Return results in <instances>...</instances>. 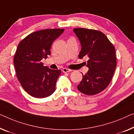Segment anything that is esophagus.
<instances>
[{
    "label": "esophagus",
    "mask_w": 134,
    "mask_h": 134,
    "mask_svg": "<svg viewBox=\"0 0 134 134\" xmlns=\"http://www.w3.org/2000/svg\"><path fill=\"white\" fill-rule=\"evenodd\" d=\"M71 71V70H70L69 69H67V68H64L63 69V71L64 73H67V72H70Z\"/></svg>",
    "instance_id": "obj_1"
}]
</instances>
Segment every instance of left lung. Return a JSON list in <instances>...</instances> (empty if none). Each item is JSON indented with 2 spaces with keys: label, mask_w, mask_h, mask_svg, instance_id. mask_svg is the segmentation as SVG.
<instances>
[{
  "label": "left lung",
  "mask_w": 134,
  "mask_h": 134,
  "mask_svg": "<svg viewBox=\"0 0 134 134\" xmlns=\"http://www.w3.org/2000/svg\"><path fill=\"white\" fill-rule=\"evenodd\" d=\"M74 32L81 44L79 59L89 58L88 72L83 75L77 89L85 94L92 96L107 88L113 78L117 61L115 47L104 34L94 29L75 28Z\"/></svg>",
  "instance_id": "obj_1"
}]
</instances>
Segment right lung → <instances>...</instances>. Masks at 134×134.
Masks as SVG:
<instances>
[{"mask_svg": "<svg viewBox=\"0 0 134 134\" xmlns=\"http://www.w3.org/2000/svg\"><path fill=\"white\" fill-rule=\"evenodd\" d=\"M64 29L34 32L20 42L14 58L17 79L31 96L44 98L55 91L61 71L44 66L41 61L51 55L52 44L63 33Z\"/></svg>", "mask_w": 134, "mask_h": 134, "instance_id": "1", "label": "right lung"}]
</instances>
